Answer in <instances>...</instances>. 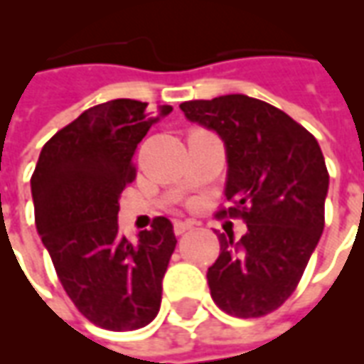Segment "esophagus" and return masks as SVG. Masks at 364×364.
Returning <instances> with one entry per match:
<instances>
[{
    "mask_svg": "<svg viewBox=\"0 0 364 364\" xmlns=\"http://www.w3.org/2000/svg\"><path fill=\"white\" fill-rule=\"evenodd\" d=\"M192 228H196V223H192V220H174V234L176 236H182L184 232L192 230Z\"/></svg>",
    "mask_w": 364,
    "mask_h": 364,
    "instance_id": "esophagus-1",
    "label": "esophagus"
}]
</instances>
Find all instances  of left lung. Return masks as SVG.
<instances>
[{
	"label": "left lung",
	"mask_w": 364,
	"mask_h": 364,
	"mask_svg": "<svg viewBox=\"0 0 364 364\" xmlns=\"http://www.w3.org/2000/svg\"><path fill=\"white\" fill-rule=\"evenodd\" d=\"M186 119L215 130L228 161L217 217L242 218L247 232L218 234L207 270L213 301L237 318L276 311L301 280L324 230L328 171L313 134L267 101L244 94L184 101Z\"/></svg>",
	"instance_id": "8db88e82"
}]
</instances>
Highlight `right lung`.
Masks as SVG:
<instances>
[{
  "label": "right lung",
  "instance_id": "right-lung-1",
  "mask_svg": "<svg viewBox=\"0 0 364 364\" xmlns=\"http://www.w3.org/2000/svg\"><path fill=\"white\" fill-rule=\"evenodd\" d=\"M172 111L136 100L101 103L42 147L30 178L38 234L76 309L95 326L138 330L157 316L176 237L153 218L138 242L119 234V198L136 178L134 151Z\"/></svg>",
  "mask_w": 364,
  "mask_h": 364
}]
</instances>
